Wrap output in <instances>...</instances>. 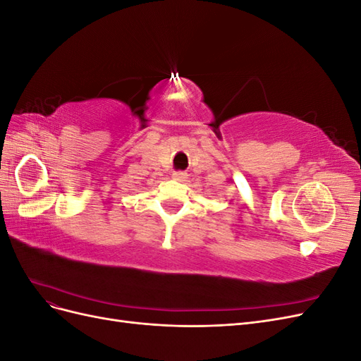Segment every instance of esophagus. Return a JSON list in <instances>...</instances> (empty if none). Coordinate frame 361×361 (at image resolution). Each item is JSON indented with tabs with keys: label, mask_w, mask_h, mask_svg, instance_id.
Masks as SVG:
<instances>
[{
	"label": "esophagus",
	"mask_w": 361,
	"mask_h": 361,
	"mask_svg": "<svg viewBox=\"0 0 361 361\" xmlns=\"http://www.w3.org/2000/svg\"><path fill=\"white\" fill-rule=\"evenodd\" d=\"M173 179H176V180L187 179V173H185V171H173Z\"/></svg>",
	"instance_id": "1"
}]
</instances>
